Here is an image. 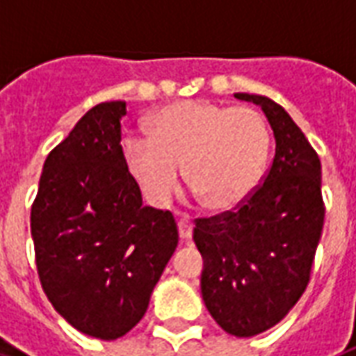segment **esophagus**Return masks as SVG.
I'll use <instances>...</instances> for the list:
<instances>
[{"label": "esophagus", "instance_id": "obj_1", "mask_svg": "<svg viewBox=\"0 0 356 356\" xmlns=\"http://www.w3.org/2000/svg\"><path fill=\"white\" fill-rule=\"evenodd\" d=\"M178 232H180V238L182 240L192 238L193 222H192V219L188 217V215H182V217L178 219Z\"/></svg>", "mask_w": 356, "mask_h": 356}]
</instances>
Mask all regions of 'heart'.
<instances>
[{
  "label": "heart",
  "mask_w": 356,
  "mask_h": 356,
  "mask_svg": "<svg viewBox=\"0 0 356 356\" xmlns=\"http://www.w3.org/2000/svg\"><path fill=\"white\" fill-rule=\"evenodd\" d=\"M145 137H126L122 156L145 200L163 207L186 180L211 211L229 213L254 195L266 172L271 136L248 106L184 100L161 108Z\"/></svg>",
  "instance_id": "heart-1"
}]
</instances>
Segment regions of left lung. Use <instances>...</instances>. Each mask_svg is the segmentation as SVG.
Returning a JSON list of instances; mask_svg holds the SVG:
<instances>
[{
	"label": "left lung",
	"instance_id": "obj_1",
	"mask_svg": "<svg viewBox=\"0 0 356 356\" xmlns=\"http://www.w3.org/2000/svg\"><path fill=\"white\" fill-rule=\"evenodd\" d=\"M234 97L261 106L275 156L242 207L195 219L193 242L213 320L230 335L252 337L281 322L306 291L325 207L320 159L285 108L259 95Z\"/></svg>",
	"mask_w": 356,
	"mask_h": 356
}]
</instances>
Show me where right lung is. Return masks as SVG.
<instances>
[{"mask_svg":"<svg viewBox=\"0 0 356 356\" xmlns=\"http://www.w3.org/2000/svg\"><path fill=\"white\" fill-rule=\"evenodd\" d=\"M126 102L90 108L51 149L31 209L48 300L85 335L112 341L145 316L178 246L170 211L147 207L122 156Z\"/></svg>","mask_w":356,"mask_h":356,"instance_id":"add662e5","label":"right lung"}]
</instances>
